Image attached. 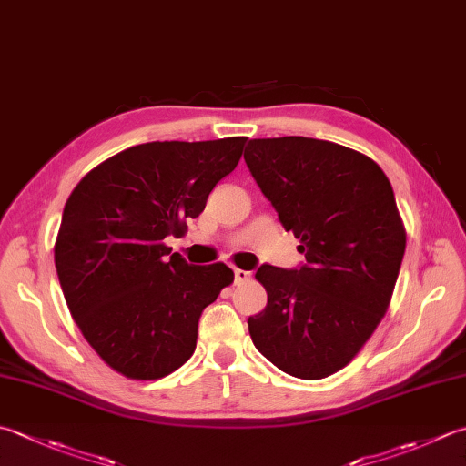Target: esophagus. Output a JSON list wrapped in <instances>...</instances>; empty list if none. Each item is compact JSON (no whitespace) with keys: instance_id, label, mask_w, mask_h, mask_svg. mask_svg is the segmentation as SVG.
Returning a JSON list of instances; mask_svg holds the SVG:
<instances>
[{"instance_id":"esophagus-1","label":"esophagus","mask_w":466,"mask_h":466,"mask_svg":"<svg viewBox=\"0 0 466 466\" xmlns=\"http://www.w3.org/2000/svg\"><path fill=\"white\" fill-rule=\"evenodd\" d=\"M248 279H250V272L248 270L234 268V282H236V285H240V282H246Z\"/></svg>"}]
</instances>
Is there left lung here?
<instances>
[{"mask_svg":"<svg viewBox=\"0 0 466 466\" xmlns=\"http://www.w3.org/2000/svg\"><path fill=\"white\" fill-rule=\"evenodd\" d=\"M244 161L305 254L257 270L268 300L248 317L252 343L289 376L327 378L388 311L406 250L394 189L366 155L309 137L250 139Z\"/></svg>","mask_w":466,"mask_h":466,"instance_id":"obj_1","label":"left lung"}]
</instances>
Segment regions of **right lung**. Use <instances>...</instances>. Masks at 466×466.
<instances>
[{
  "label": "right lung",
  "instance_id": "1",
  "mask_svg": "<svg viewBox=\"0 0 466 466\" xmlns=\"http://www.w3.org/2000/svg\"><path fill=\"white\" fill-rule=\"evenodd\" d=\"M246 137L153 141L86 173L62 212L58 280L78 329L131 380H159L196 350L198 321L234 272L198 267L166 246L204 212L209 191L238 166Z\"/></svg>",
  "mask_w": 466,
  "mask_h": 466
}]
</instances>
